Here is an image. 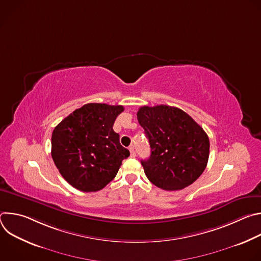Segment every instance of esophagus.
<instances>
[{
    "label": "esophagus",
    "instance_id": "1",
    "mask_svg": "<svg viewBox=\"0 0 261 261\" xmlns=\"http://www.w3.org/2000/svg\"><path fill=\"white\" fill-rule=\"evenodd\" d=\"M129 151H130V154H131V157H135L136 156V153H135V150H134V146L131 145L129 147Z\"/></svg>",
    "mask_w": 261,
    "mask_h": 261
}]
</instances>
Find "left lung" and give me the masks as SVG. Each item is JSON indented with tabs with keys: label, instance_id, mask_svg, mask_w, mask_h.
I'll return each mask as SVG.
<instances>
[{
	"label": "left lung",
	"instance_id": "left-lung-1",
	"mask_svg": "<svg viewBox=\"0 0 261 261\" xmlns=\"http://www.w3.org/2000/svg\"><path fill=\"white\" fill-rule=\"evenodd\" d=\"M137 120L151 146L150 158L141 160V165L155 186L180 190L201 175L208 160L210 140L188 114L168 105L141 106Z\"/></svg>",
	"mask_w": 261,
	"mask_h": 261
}]
</instances>
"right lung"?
<instances>
[{
	"instance_id": "1",
	"label": "right lung",
	"mask_w": 261,
	"mask_h": 261,
	"mask_svg": "<svg viewBox=\"0 0 261 261\" xmlns=\"http://www.w3.org/2000/svg\"><path fill=\"white\" fill-rule=\"evenodd\" d=\"M122 105L88 103L54 130L51 157L62 176L84 192L103 189L117 175L130 152L113 129Z\"/></svg>"
}]
</instances>
